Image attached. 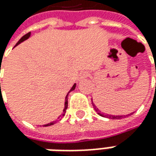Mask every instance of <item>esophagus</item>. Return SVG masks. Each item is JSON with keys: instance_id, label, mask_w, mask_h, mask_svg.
<instances>
[{"instance_id": "1", "label": "esophagus", "mask_w": 156, "mask_h": 156, "mask_svg": "<svg viewBox=\"0 0 156 156\" xmlns=\"http://www.w3.org/2000/svg\"><path fill=\"white\" fill-rule=\"evenodd\" d=\"M89 76V73L88 72H82V73H80V75H79V80H82L83 78H86Z\"/></svg>"}]
</instances>
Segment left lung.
I'll return each mask as SVG.
<instances>
[{
	"instance_id": "left-lung-1",
	"label": "left lung",
	"mask_w": 156,
	"mask_h": 156,
	"mask_svg": "<svg viewBox=\"0 0 156 156\" xmlns=\"http://www.w3.org/2000/svg\"><path fill=\"white\" fill-rule=\"evenodd\" d=\"M92 105H93V107H94V110L98 112V114L100 115L101 116H104V117H109V118H111V119H121L122 117H123V116H125V115H104V114H101V111H100L98 108H97V106L93 104V102H92Z\"/></svg>"
}]
</instances>
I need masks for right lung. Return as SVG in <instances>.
<instances>
[{"instance_id":"obj_1","label":"right lung","mask_w":156,"mask_h":156,"mask_svg":"<svg viewBox=\"0 0 156 156\" xmlns=\"http://www.w3.org/2000/svg\"><path fill=\"white\" fill-rule=\"evenodd\" d=\"M30 35H31V33H27V34H25L23 37H21V39L18 42H17V44L15 45V46H18L19 44H20L21 42H23L24 41H26V40H27L28 38L30 37ZM1 84V83H0ZM75 88H76V83H74L73 84V86L72 87V89L70 90V91L68 92L67 95H66V100H65V107H64V110H63V112H62V114L58 117V119H57V121H58V120H61V118L65 115V114H66V109H67V107H68V94L72 91V90H75ZM57 121H54V122H49V123H47V124H45L44 125V127H46V126H51V125H53L55 122H56Z\"/></svg>"}]
</instances>
